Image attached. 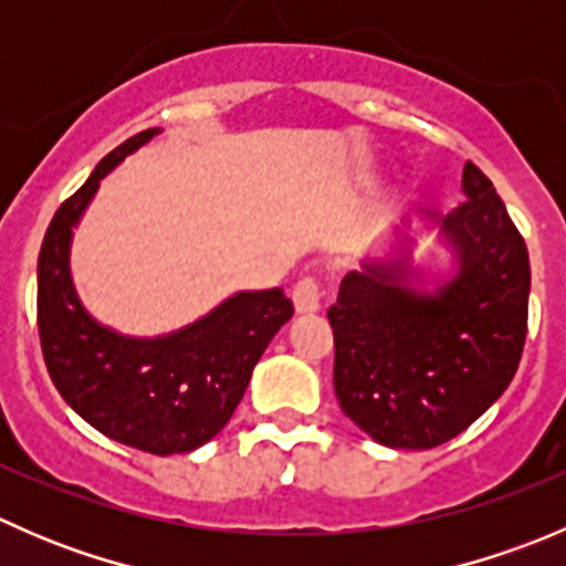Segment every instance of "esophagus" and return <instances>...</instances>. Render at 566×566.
I'll list each match as a JSON object with an SVG mask.
<instances>
[{
  "mask_svg": "<svg viewBox=\"0 0 566 566\" xmlns=\"http://www.w3.org/2000/svg\"><path fill=\"white\" fill-rule=\"evenodd\" d=\"M293 304L301 315L319 310V304H323V287H319V282L315 276H304L298 284H295Z\"/></svg>",
  "mask_w": 566,
  "mask_h": 566,
  "instance_id": "34e87169",
  "label": "esophagus"
}]
</instances>
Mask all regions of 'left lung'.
Instances as JSON below:
<instances>
[{
  "instance_id": "1",
  "label": "left lung",
  "mask_w": 566,
  "mask_h": 566,
  "mask_svg": "<svg viewBox=\"0 0 566 566\" xmlns=\"http://www.w3.org/2000/svg\"><path fill=\"white\" fill-rule=\"evenodd\" d=\"M465 199L443 216L460 273L438 295L394 273L342 279L328 310L334 391L345 416L391 449H432L512 384L528 331V249L488 175L468 161Z\"/></svg>"
}]
</instances>
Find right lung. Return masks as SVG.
<instances>
[{
    "label": "right lung",
    "instance_id": "1",
    "mask_svg": "<svg viewBox=\"0 0 566 566\" xmlns=\"http://www.w3.org/2000/svg\"><path fill=\"white\" fill-rule=\"evenodd\" d=\"M158 128L114 147L56 208L38 256V334L56 391L87 424L147 454H186L230 421L268 342L293 317L279 287L238 293L199 323L161 339H125L78 304L67 273L71 230L101 177Z\"/></svg>",
    "mask_w": 566,
    "mask_h": 566
}]
</instances>
